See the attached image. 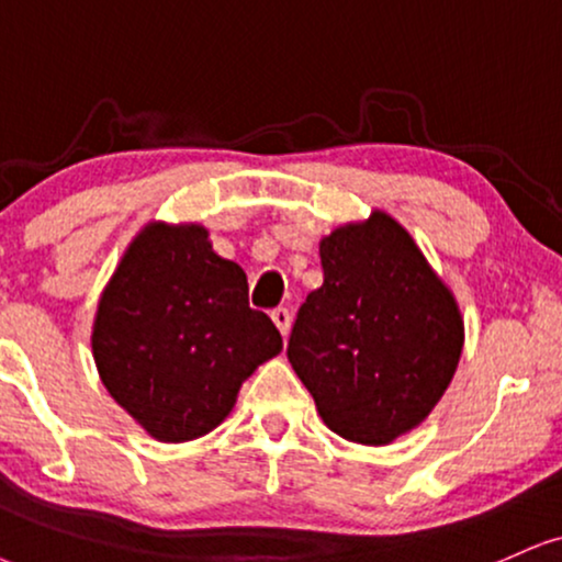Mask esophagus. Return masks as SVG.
Wrapping results in <instances>:
<instances>
[{
	"label": "esophagus",
	"mask_w": 562,
	"mask_h": 562,
	"mask_svg": "<svg viewBox=\"0 0 562 562\" xmlns=\"http://www.w3.org/2000/svg\"><path fill=\"white\" fill-rule=\"evenodd\" d=\"M270 317H273L276 328L281 330V336L286 338V336H289V330H292V313H289L286 307H276L273 313H270Z\"/></svg>",
	"instance_id": "esophagus-1"
}]
</instances>
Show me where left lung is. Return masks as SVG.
Wrapping results in <instances>:
<instances>
[{
  "label": "left lung",
  "instance_id": "left-lung-1",
  "mask_svg": "<svg viewBox=\"0 0 562 562\" xmlns=\"http://www.w3.org/2000/svg\"><path fill=\"white\" fill-rule=\"evenodd\" d=\"M321 266L323 286L296 313L289 362L336 435L385 446L425 422L453 380L459 304L383 211L330 232Z\"/></svg>",
  "mask_w": 562,
  "mask_h": 562
}]
</instances>
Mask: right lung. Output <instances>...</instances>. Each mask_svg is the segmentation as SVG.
Segmentation results:
<instances>
[{
    "mask_svg": "<svg viewBox=\"0 0 562 562\" xmlns=\"http://www.w3.org/2000/svg\"><path fill=\"white\" fill-rule=\"evenodd\" d=\"M93 359L112 398L161 442L226 419L255 367L283 349L249 307L247 276L213 252L200 224H148L103 289Z\"/></svg>",
    "mask_w": 562,
    "mask_h": 562,
    "instance_id": "add662e5",
    "label": "right lung"
}]
</instances>
